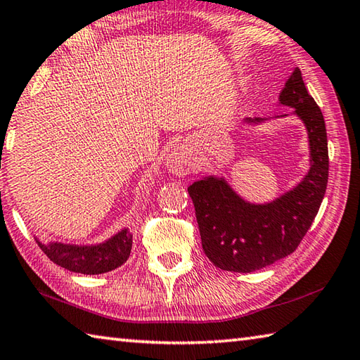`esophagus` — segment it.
<instances>
[{
  "mask_svg": "<svg viewBox=\"0 0 360 360\" xmlns=\"http://www.w3.org/2000/svg\"><path fill=\"white\" fill-rule=\"evenodd\" d=\"M166 166L172 174L183 177V175H188L193 171V160L188 152L183 150V148H177V150L171 152V155L167 157Z\"/></svg>",
  "mask_w": 360,
  "mask_h": 360,
  "instance_id": "obj_1",
  "label": "esophagus"
}]
</instances>
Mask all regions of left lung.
<instances>
[{"mask_svg": "<svg viewBox=\"0 0 360 360\" xmlns=\"http://www.w3.org/2000/svg\"><path fill=\"white\" fill-rule=\"evenodd\" d=\"M279 101L295 108L309 133L310 171L291 191L269 203L243 200L226 180L205 177L188 188L199 224L203 252L214 266L252 273L295 252L320 210L329 175L324 117L307 92L300 69L287 79ZM263 119H246L257 124Z\"/></svg>", "mask_w": 360, "mask_h": 360, "instance_id": "1", "label": "left lung"}]
</instances>
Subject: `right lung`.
I'll return each instance as SVG.
<instances>
[{"mask_svg": "<svg viewBox=\"0 0 360 360\" xmlns=\"http://www.w3.org/2000/svg\"><path fill=\"white\" fill-rule=\"evenodd\" d=\"M39 248L49 259L73 273L103 274L124 264L131 252L133 235L128 229L120 230L105 243L94 246H77V244L49 243L36 240Z\"/></svg>", "mask_w": 360, "mask_h": 360, "instance_id": "obj_1", "label": "right lung"}]
</instances>
